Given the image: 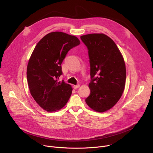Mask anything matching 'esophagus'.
<instances>
[{"label": "esophagus", "instance_id": "1", "mask_svg": "<svg viewBox=\"0 0 153 153\" xmlns=\"http://www.w3.org/2000/svg\"><path fill=\"white\" fill-rule=\"evenodd\" d=\"M80 87V85H74L73 86V88L74 89H77V88H79Z\"/></svg>", "mask_w": 153, "mask_h": 153}]
</instances>
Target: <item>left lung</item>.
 Instances as JSON below:
<instances>
[{
    "label": "left lung",
    "instance_id": "8db88e82",
    "mask_svg": "<svg viewBox=\"0 0 153 153\" xmlns=\"http://www.w3.org/2000/svg\"><path fill=\"white\" fill-rule=\"evenodd\" d=\"M88 50L90 64V94L85 99L93 110H110L121 97L126 81L123 56L114 42L104 34L80 36Z\"/></svg>",
    "mask_w": 153,
    "mask_h": 153
}]
</instances>
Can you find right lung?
Masks as SVG:
<instances>
[{
    "mask_svg": "<svg viewBox=\"0 0 153 153\" xmlns=\"http://www.w3.org/2000/svg\"><path fill=\"white\" fill-rule=\"evenodd\" d=\"M80 43L76 36L56 31L45 36L34 48L27 66V82L31 96L43 110L56 111L68 102L72 87L58 79L65 56Z\"/></svg>",
    "mask_w": 153,
    "mask_h": 153,
    "instance_id": "add662e5",
    "label": "right lung"
}]
</instances>
